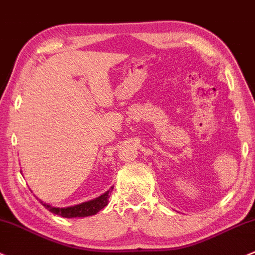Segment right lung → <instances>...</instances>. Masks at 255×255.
Returning <instances> with one entry per match:
<instances>
[{"label":"right lung","instance_id":"obj_1","mask_svg":"<svg viewBox=\"0 0 255 255\" xmlns=\"http://www.w3.org/2000/svg\"><path fill=\"white\" fill-rule=\"evenodd\" d=\"M114 187L109 189L105 194L99 196L98 198L88 201V202H83L81 205L74 206V207H68V208H55L49 205H46L41 201V203L48 209L52 213L60 215L63 218H83V217H91V215L97 214L98 212L102 211L105 206H108L109 203V197H110L111 191H113Z\"/></svg>","mask_w":255,"mask_h":255}]
</instances>
